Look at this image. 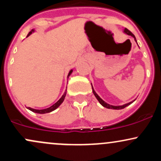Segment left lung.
Returning a JSON list of instances; mask_svg holds the SVG:
<instances>
[{
	"label": "left lung",
	"mask_w": 161,
	"mask_h": 161,
	"mask_svg": "<svg viewBox=\"0 0 161 161\" xmlns=\"http://www.w3.org/2000/svg\"><path fill=\"white\" fill-rule=\"evenodd\" d=\"M123 32L125 33V34H126V35H128V36H131L133 37L134 39H135V41H136V37H135L134 35L132 34V33L129 30V29H127L126 28H125L124 30H123ZM92 92H93V94H94V95H95V96L96 98L97 99V101H99L100 104H101V105H102L103 107H104V108H108V109H114V110H120V109H123V108H125V107L129 106V104H132V102H134V101H135V100H134V101H131V102L128 103V104H125L121 105V106H113V105L109 104H108V103H106V102H105V101H103V100L101 99V97H100L98 95H97V94L96 93L95 90H94L93 86H92Z\"/></svg>",
	"instance_id": "left-lung-1"
}]
</instances>
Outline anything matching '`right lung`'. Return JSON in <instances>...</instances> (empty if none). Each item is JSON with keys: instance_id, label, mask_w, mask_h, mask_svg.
<instances>
[{"instance_id": "obj_1", "label": "right lung", "mask_w": 161, "mask_h": 161, "mask_svg": "<svg viewBox=\"0 0 161 161\" xmlns=\"http://www.w3.org/2000/svg\"><path fill=\"white\" fill-rule=\"evenodd\" d=\"M34 29H32V31H31V32H29V34H28V36H27V37L28 36H30L31 34H32V33L34 32ZM73 73V69H71L70 70V71L69 72V74H68V76L67 77H69L70 75H71V73ZM66 91H65V92H64V95H62V97H60V99L58 100V101H57L56 103H55L54 104H53L52 106L51 107H50V108H46V109H43V110H36V109H33V108H28V109H29V110H30L31 111H32V112H34V113H36V114H47V113H50V112H51V111H53V110H56V109L58 108L59 106H60V104H62L63 103V101H64V98H65V97H66Z\"/></svg>"}]
</instances>
